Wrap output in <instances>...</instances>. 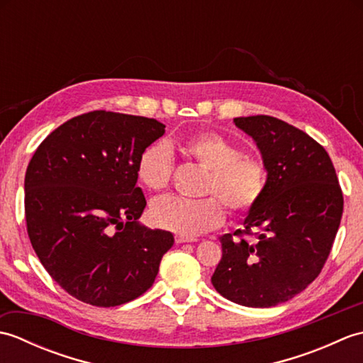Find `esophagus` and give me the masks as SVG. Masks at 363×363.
Returning <instances> with one entry per match:
<instances>
[{
    "instance_id": "34e87169",
    "label": "esophagus",
    "mask_w": 363,
    "mask_h": 363,
    "mask_svg": "<svg viewBox=\"0 0 363 363\" xmlns=\"http://www.w3.org/2000/svg\"><path fill=\"white\" fill-rule=\"evenodd\" d=\"M174 238L177 243H194L198 240V238H195V237H187V235H181V234L176 235Z\"/></svg>"
}]
</instances>
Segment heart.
Instances as JSON below:
<instances>
[{
	"instance_id": "1",
	"label": "heart",
	"mask_w": 363,
	"mask_h": 363,
	"mask_svg": "<svg viewBox=\"0 0 363 363\" xmlns=\"http://www.w3.org/2000/svg\"><path fill=\"white\" fill-rule=\"evenodd\" d=\"M187 159L209 172L203 194L213 195L196 201L164 198L152 206V220L160 228L194 237L218 228L225 221V204L233 213H246L265 194L268 172L264 160L243 156L228 138L211 130L191 134L177 143ZM137 179L145 189H168L173 174V156L165 145L154 143L137 159Z\"/></svg>"
}]
</instances>
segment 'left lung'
<instances>
[{
  "label": "left lung",
  "instance_id": "8db88e82",
  "mask_svg": "<svg viewBox=\"0 0 363 363\" xmlns=\"http://www.w3.org/2000/svg\"><path fill=\"white\" fill-rule=\"evenodd\" d=\"M234 123L256 142L268 182L243 229L220 237L223 256L212 284L237 304L272 307L321 273L340 226L343 194L329 154L304 130L269 115Z\"/></svg>",
  "mask_w": 363,
  "mask_h": 363
}]
</instances>
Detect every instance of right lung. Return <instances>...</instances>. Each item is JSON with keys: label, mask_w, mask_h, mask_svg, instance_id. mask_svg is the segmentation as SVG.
<instances>
[{"label": "right lung", "mask_w": 363, "mask_h": 363, "mask_svg": "<svg viewBox=\"0 0 363 363\" xmlns=\"http://www.w3.org/2000/svg\"><path fill=\"white\" fill-rule=\"evenodd\" d=\"M154 118L94 111L65 121L38 145L25 176L30 245L76 299L129 303L156 279L173 234L142 226L146 206L137 159L164 135Z\"/></svg>", "instance_id": "add662e5"}]
</instances>
